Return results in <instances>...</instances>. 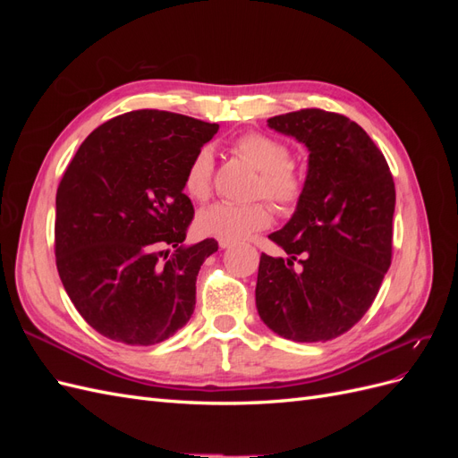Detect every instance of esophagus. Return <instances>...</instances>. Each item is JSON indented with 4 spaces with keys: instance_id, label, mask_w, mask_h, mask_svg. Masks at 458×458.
Listing matches in <instances>:
<instances>
[{
    "instance_id": "34e87169",
    "label": "esophagus",
    "mask_w": 458,
    "mask_h": 458,
    "mask_svg": "<svg viewBox=\"0 0 458 458\" xmlns=\"http://www.w3.org/2000/svg\"><path fill=\"white\" fill-rule=\"evenodd\" d=\"M231 246H233V242H231V241H224V239L219 241V248H231Z\"/></svg>"
}]
</instances>
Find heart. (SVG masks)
Here are the masks:
<instances>
[{
  "label": "heart",
  "instance_id": "b5f03b06",
  "mask_svg": "<svg viewBox=\"0 0 458 458\" xmlns=\"http://www.w3.org/2000/svg\"><path fill=\"white\" fill-rule=\"evenodd\" d=\"M233 150L259 172L252 192L254 197H266L283 212L294 210L306 191V177L290 162L293 152L288 145L266 133L248 131L234 140ZM212 152L199 148L185 168L183 191L191 199L206 200L212 195ZM271 217V208L263 200L250 204L216 202L199 212L197 227L208 237L234 242L269 227Z\"/></svg>",
  "mask_w": 458,
  "mask_h": 458
}]
</instances>
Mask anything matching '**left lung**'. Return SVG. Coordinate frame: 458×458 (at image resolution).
<instances>
[{
    "mask_svg": "<svg viewBox=\"0 0 458 458\" xmlns=\"http://www.w3.org/2000/svg\"><path fill=\"white\" fill-rule=\"evenodd\" d=\"M267 126L310 148V170L293 219L269 234L288 258H259L256 308L283 338L327 342L361 321L390 267L394 177L348 116L303 108Z\"/></svg>",
    "mask_w": 458,
    "mask_h": 458,
    "instance_id": "obj_1",
    "label": "left lung"
}]
</instances>
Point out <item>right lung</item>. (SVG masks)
Listing matches in <instances>:
<instances>
[{
    "mask_svg": "<svg viewBox=\"0 0 458 458\" xmlns=\"http://www.w3.org/2000/svg\"><path fill=\"white\" fill-rule=\"evenodd\" d=\"M217 130L131 110L93 130L68 164L55 202V261L68 298L99 335L152 345L195 311L197 275L217 241L183 246L195 217L183 174Z\"/></svg>",
    "mask_w": 458,
    "mask_h": 458,
    "instance_id": "add662e5",
    "label": "right lung"
}]
</instances>
